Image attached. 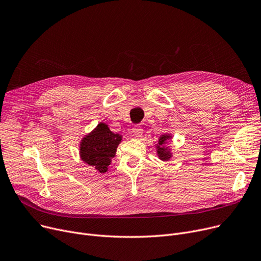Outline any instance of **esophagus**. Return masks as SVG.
<instances>
[{"mask_svg":"<svg viewBox=\"0 0 261 261\" xmlns=\"http://www.w3.org/2000/svg\"><path fill=\"white\" fill-rule=\"evenodd\" d=\"M132 132H133L135 137H141L142 134H143V128L140 127V126H134L132 128Z\"/></svg>","mask_w":261,"mask_h":261,"instance_id":"esophagus-1","label":"esophagus"}]
</instances>
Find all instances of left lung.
<instances>
[{"instance_id": "8db88e82", "label": "left lung", "mask_w": 261, "mask_h": 261, "mask_svg": "<svg viewBox=\"0 0 261 261\" xmlns=\"http://www.w3.org/2000/svg\"><path fill=\"white\" fill-rule=\"evenodd\" d=\"M172 136L170 134H164L159 138V144L156 145V152H158V156L161 161L168 162L172 158V152L170 147H166V143L170 141Z\"/></svg>"}]
</instances>
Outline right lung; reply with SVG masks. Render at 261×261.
Wrapping results in <instances>:
<instances>
[{
	"label": "right lung",
	"mask_w": 261,
	"mask_h": 261,
	"mask_svg": "<svg viewBox=\"0 0 261 261\" xmlns=\"http://www.w3.org/2000/svg\"><path fill=\"white\" fill-rule=\"evenodd\" d=\"M121 135L113 133L108 125L99 123L90 133L85 135L80 144L81 160L97 172L105 173L115 156Z\"/></svg>",
	"instance_id": "right-lung-1"
}]
</instances>
